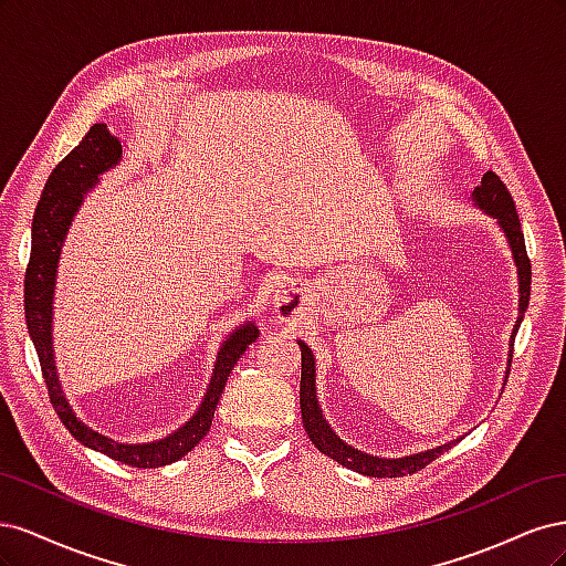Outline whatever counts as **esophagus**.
Instances as JSON below:
<instances>
[{"instance_id":"obj_1","label":"esophagus","mask_w":566,"mask_h":566,"mask_svg":"<svg viewBox=\"0 0 566 566\" xmlns=\"http://www.w3.org/2000/svg\"><path fill=\"white\" fill-rule=\"evenodd\" d=\"M273 304H276V318L279 321H283V323L300 321V316L306 310V290L297 281H285L276 290Z\"/></svg>"}]
</instances>
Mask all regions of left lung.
I'll return each mask as SVG.
<instances>
[{"label": "left lung", "instance_id": "1", "mask_svg": "<svg viewBox=\"0 0 566 566\" xmlns=\"http://www.w3.org/2000/svg\"><path fill=\"white\" fill-rule=\"evenodd\" d=\"M472 200L486 214H491L493 219H499V227L503 229L507 243L512 248V260H515V264H517L520 316H517L515 328H512V335H510V364H512V347H515V337H517L520 323L524 318V312L528 306V295H531V262L526 256L524 231H522V224H520L515 200H512L507 186L501 181V177L495 172H486L482 177V184H479L472 191ZM297 345L302 349L300 406H302L304 430H306V434H310L314 447L321 453L337 460L342 468L354 470V472L366 474V476H406V474H413V472L427 468L432 460H437L443 451H449L455 443V441H451V443H443V447H439V449L413 453V455H403V458H378V455H368L364 451H358L354 447H347V443L331 430V424L325 422V418H323V410L318 408L314 354H312L310 347L304 345L302 339H297ZM505 382H507V378H505Z\"/></svg>", "mask_w": 566, "mask_h": 566}]
</instances>
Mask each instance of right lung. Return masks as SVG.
Segmentation results:
<instances>
[{
  "label": "right lung",
  "instance_id": "right-lung-1",
  "mask_svg": "<svg viewBox=\"0 0 566 566\" xmlns=\"http://www.w3.org/2000/svg\"><path fill=\"white\" fill-rule=\"evenodd\" d=\"M119 158H123V144L117 142V136H113L106 125H94L84 134V139L54 167V172L49 175L42 198L38 202L35 217H32V248L30 262L25 269V323L40 358L51 406H54L56 416L65 424V430L71 432L82 447L94 449L117 462H125V465L163 468L196 449L200 439L210 432L214 408L219 403L221 391L227 387L229 375L238 364V358L245 354V349L256 337H260V331L248 321L235 333H231L229 339H224V345H221L217 354V364L200 408L184 427H179L177 432L160 441H113L104 434L94 432L92 427L84 424L73 413L71 403L65 401L61 391L54 364V342H51V314H54V306L51 304H54L56 269L67 227H71L84 196H87L90 188L96 186L101 175L108 172L111 167L119 163Z\"/></svg>",
  "mask_w": 566,
  "mask_h": 566
}]
</instances>
